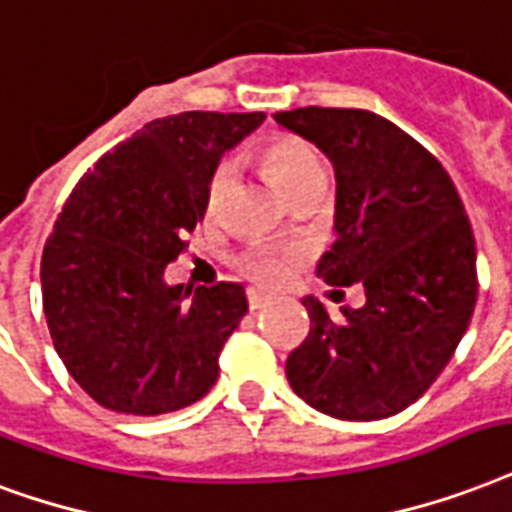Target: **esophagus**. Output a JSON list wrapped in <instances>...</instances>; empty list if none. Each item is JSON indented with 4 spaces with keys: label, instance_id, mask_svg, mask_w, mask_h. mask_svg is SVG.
<instances>
[{
    "label": "esophagus",
    "instance_id": "obj_1",
    "mask_svg": "<svg viewBox=\"0 0 512 512\" xmlns=\"http://www.w3.org/2000/svg\"><path fill=\"white\" fill-rule=\"evenodd\" d=\"M247 300H249V308H252V311H260V308L271 306L273 295H268V292H263V290H249Z\"/></svg>",
    "mask_w": 512,
    "mask_h": 512
}]
</instances>
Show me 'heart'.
Returning a JSON list of instances; mask_svg holds the SVG:
<instances>
[{
	"mask_svg": "<svg viewBox=\"0 0 512 512\" xmlns=\"http://www.w3.org/2000/svg\"><path fill=\"white\" fill-rule=\"evenodd\" d=\"M263 163L273 182L282 187L284 195L290 193L292 187H298L300 182H306L308 177L325 174L319 152L308 142L298 139V136H273L271 142H265ZM230 182H233V163L220 161L206 179L204 195H201L204 217H214L220 212ZM287 268H290L287 257L279 255V252H271V249H252L244 257V271L260 279V282H282Z\"/></svg>",
	"mask_w": 512,
	"mask_h": 512,
	"instance_id": "b5f03b06",
	"label": "heart"
}]
</instances>
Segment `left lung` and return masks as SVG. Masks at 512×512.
<instances>
[{
    "label": "left lung",
    "instance_id": "1",
    "mask_svg": "<svg viewBox=\"0 0 512 512\" xmlns=\"http://www.w3.org/2000/svg\"><path fill=\"white\" fill-rule=\"evenodd\" d=\"M273 120L335 166V244L317 273L365 290V306L341 308V319L303 300L311 330L287 357L292 392L343 421L395 416L435 384L473 319L475 236L462 198L438 158L376 112L300 107Z\"/></svg>",
    "mask_w": 512,
    "mask_h": 512
}]
</instances>
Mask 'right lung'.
<instances>
[{
	"label": "right lung",
	"instance_id": "1",
	"mask_svg": "<svg viewBox=\"0 0 512 512\" xmlns=\"http://www.w3.org/2000/svg\"><path fill=\"white\" fill-rule=\"evenodd\" d=\"M263 112L158 117L101 155L74 185L45 241L42 306L58 357L99 405L161 416L193 405L220 376V351L247 314L244 287L163 282L185 252L222 152Z\"/></svg>",
	"mask_w": 512,
	"mask_h": 512
}]
</instances>
